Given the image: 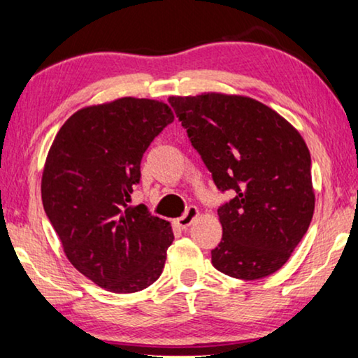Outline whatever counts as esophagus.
Masks as SVG:
<instances>
[{"label":"esophagus","mask_w":358,"mask_h":358,"mask_svg":"<svg viewBox=\"0 0 358 358\" xmlns=\"http://www.w3.org/2000/svg\"><path fill=\"white\" fill-rule=\"evenodd\" d=\"M197 217H199V208L192 205V207H189L187 210H185V213L182 215V217L176 220V224H178L180 229H185Z\"/></svg>","instance_id":"obj_1"}]
</instances>
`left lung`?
<instances>
[{"label": "left lung", "mask_w": 358, "mask_h": 358, "mask_svg": "<svg viewBox=\"0 0 358 358\" xmlns=\"http://www.w3.org/2000/svg\"><path fill=\"white\" fill-rule=\"evenodd\" d=\"M220 192L217 271L243 280L277 272L305 236L315 212L311 156L288 122L251 97H169Z\"/></svg>", "instance_id": "1"}]
</instances>
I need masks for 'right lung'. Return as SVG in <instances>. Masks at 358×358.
Segmentation results:
<instances>
[{
  "mask_svg": "<svg viewBox=\"0 0 358 358\" xmlns=\"http://www.w3.org/2000/svg\"><path fill=\"white\" fill-rule=\"evenodd\" d=\"M173 120L164 102L122 97L73 114L48 151L47 217L73 266L109 292L143 290L164 268L169 223L127 202L145 151Z\"/></svg>",
  "mask_w": 358,
  "mask_h": 358,
  "instance_id": "obj_1",
  "label": "right lung"
}]
</instances>
